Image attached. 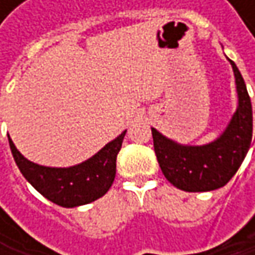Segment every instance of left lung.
I'll use <instances>...</instances> for the list:
<instances>
[{"label":"left lung","mask_w":255,"mask_h":255,"mask_svg":"<svg viewBox=\"0 0 255 255\" xmlns=\"http://www.w3.org/2000/svg\"><path fill=\"white\" fill-rule=\"evenodd\" d=\"M233 68L238 109L229 126L214 141L202 146L180 144L152 128L156 159L165 178L186 192H210L223 187L235 176L253 138V108L247 85L236 65Z\"/></svg>","instance_id":"left-lung-1"}]
</instances>
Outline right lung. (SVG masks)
<instances>
[{"instance_id": "add662e5", "label": "right lung", "mask_w": 255, "mask_h": 255, "mask_svg": "<svg viewBox=\"0 0 255 255\" xmlns=\"http://www.w3.org/2000/svg\"><path fill=\"white\" fill-rule=\"evenodd\" d=\"M126 132H121L90 159L69 168L38 165L16 149L10 135L8 143L23 177L48 201L65 208H74L102 198L109 190L115 180L117 156Z\"/></svg>"}]
</instances>
